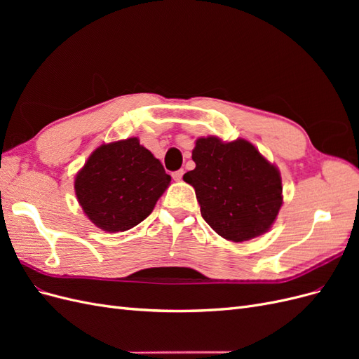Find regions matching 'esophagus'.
Wrapping results in <instances>:
<instances>
[{
	"instance_id": "esophagus-1",
	"label": "esophagus",
	"mask_w": 359,
	"mask_h": 359,
	"mask_svg": "<svg viewBox=\"0 0 359 359\" xmlns=\"http://www.w3.org/2000/svg\"><path fill=\"white\" fill-rule=\"evenodd\" d=\"M182 175H184V170H182V169H180V170H175V172L172 173V178L175 180V181H181Z\"/></svg>"
}]
</instances>
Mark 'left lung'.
Here are the masks:
<instances>
[{"label": "left lung", "mask_w": 359, "mask_h": 359, "mask_svg": "<svg viewBox=\"0 0 359 359\" xmlns=\"http://www.w3.org/2000/svg\"><path fill=\"white\" fill-rule=\"evenodd\" d=\"M196 168L184 175L196 191L203 220L224 240L248 241L277 219L281 196L278 169L248 140L199 137L191 153Z\"/></svg>", "instance_id": "obj_1"}]
</instances>
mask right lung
Returning <instances> with one entry per match:
<instances>
[{
    "label": "right lung",
    "instance_id": "add662e5",
    "mask_svg": "<svg viewBox=\"0 0 359 359\" xmlns=\"http://www.w3.org/2000/svg\"><path fill=\"white\" fill-rule=\"evenodd\" d=\"M169 182L160 160L130 137L97 148L76 175L74 191L86 217L114 233L144 222Z\"/></svg>",
    "mask_w": 359,
    "mask_h": 359
}]
</instances>
